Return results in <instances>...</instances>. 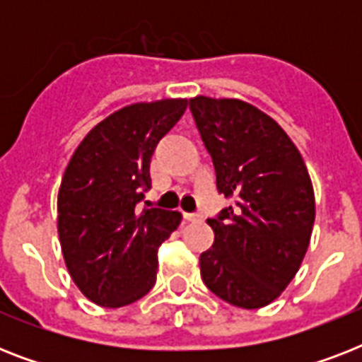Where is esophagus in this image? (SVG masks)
<instances>
[{
    "mask_svg": "<svg viewBox=\"0 0 362 362\" xmlns=\"http://www.w3.org/2000/svg\"><path fill=\"white\" fill-rule=\"evenodd\" d=\"M184 218H186L187 221H201L203 216L199 214V212H184Z\"/></svg>",
    "mask_w": 362,
    "mask_h": 362,
    "instance_id": "obj_1",
    "label": "esophagus"
}]
</instances>
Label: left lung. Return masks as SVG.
Segmentation results:
<instances>
[{
  "label": "left lung",
  "mask_w": 362,
  "mask_h": 362,
  "mask_svg": "<svg viewBox=\"0 0 362 362\" xmlns=\"http://www.w3.org/2000/svg\"><path fill=\"white\" fill-rule=\"evenodd\" d=\"M189 110L231 199L209 218L214 244L201 276L216 297L238 308L267 306L295 278L315 220L314 187L303 156L270 116L240 99H189Z\"/></svg>",
  "instance_id": "obj_1"
}]
</instances>
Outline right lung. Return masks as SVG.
Here are the masks:
<instances>
[{
	"mask_svg": "<svg viewBox=\"0 0 362 362\" xmlns=\"http://www.w3.org/2000/svg\"><path fill=\"white\" fill-rule=\"evenodd\" d=\"M187 99L116 110L73 153L58 193V235L76 287L92 303L120 308L156 284L158 247L182 214L139 203L152 186L150 159L182 118Z\"/></svg>",
	"mask_w": 362,
	"mask_h": 362,
	"instance_id": "right-lung-1",
	"label": "right lung"
}]
</instances>
